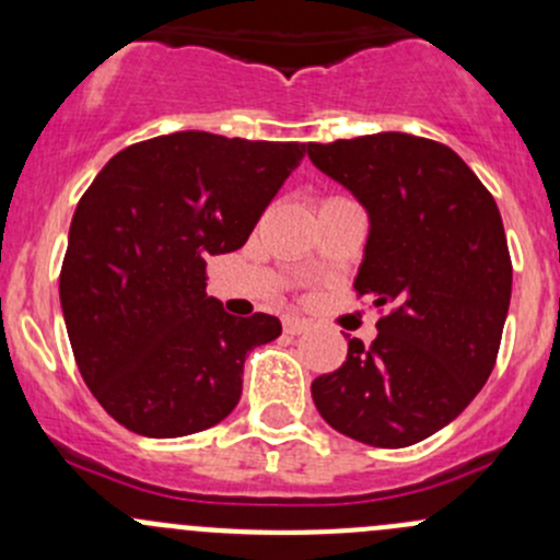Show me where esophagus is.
I'll return each instance as SVG.
<instances>
[{
	"label": "esophagus",
	"instance_id": "34e87169",
	"mask_svg": "<svg viewBox=\"0 0 560 560\" xmlns=\"http://www.w3.org/2000/svg\"><path fill=\"white\" fill-rule=\"evenodd\" d=\"M308 327H312V322L303 319V316H287V319H284L287 336H301V332H306Z\"/></svg>",
	"mask_w": 560,
	"mask_h": 560
}]
</instances>
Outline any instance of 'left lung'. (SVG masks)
<instances>
[{"instance_id": "1", "label": "left lung", "mask_w": 560, "mask_h": 560, "mask_svg": "<svg viewBox=\"0 0 560 560\" xmlns=\"http://www.w3.org/2000/svg\"><path fill=\"white\" fill-rule=\"evenodd\" d=\"M308 160L369 211L354 290L387 314L341 369L314 380L330 428L371 447L442 431L488 382L512 298L499 206L450 145L406 132L308 143Z\"/></svg>"}]
</instances>
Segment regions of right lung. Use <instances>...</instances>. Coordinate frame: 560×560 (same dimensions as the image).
I'll return each instance as SVG.
<instances>
[{
    "instance_id": "add662e5",
    "label": "right lung",
    "mask_w": 560,
    "mask_h": 560,
    "mask_svg": "<svg viewBox=\"0 0 560 560\" xmlns=\"http://www.w3.org/2000/svg\"><path fill=\"white\" fill-rule=\"evenodd\" d=\"M306 143L173 132L118 151L75 208L59 298L83 382L127 431L175 439L222 422L270 314L206 295V259L241 248Z\"/></svg>"
}]
</instances>
